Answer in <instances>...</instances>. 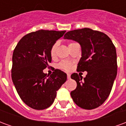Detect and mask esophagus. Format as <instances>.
Returning a JSON list of instances; mask_svg holds the SVG:
<instances>
[{
	"label": "esophagus",
	"instance_id": "34e87169",
	"mask_svg": "<svg viewBox=\"0 0 126 126\" xmlns=\"http://www.w3.org/2000/svg\"><path fill=\"white\" fill-rule=\"evenodd\" d=\"M67 78H68V79H69V78H70V77H71V75H70L69 74H67Z\"/></svg>",
	"mask_w": 126,
	"mask_h": 126
}]
</instances>
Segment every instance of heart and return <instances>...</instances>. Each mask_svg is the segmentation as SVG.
Listing matches in <instances>:
<instances>
[{"mask_svg":"<svg viewBox=\"0 0 126 126\" xmlns=\"http://www.w3.org/2000/svg\"><path fill=\"white\" fill-rule=\"evenodd\" d=\"M76 42H69L68 44V47L70 48L73 44H76ZM57 47L58 43L56 42L50 48V57L52 58H54L55 57ZM72 65H73V63L70 62V61H61L60 63H59L58 67H59V68L62 69L63 71H71V69H72Z\"/></svg>","mask_w":126,"mask_h":126,"instance_id":"heart-1","label":"heart"}]
</instances>
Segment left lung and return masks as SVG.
Returning <instances> with one entry per match:
<instances>
[{
  "mask_svg": "<svg viewBox=\"0 0 126 126\" xmlns=\"http://www.w3.org/2000/svg\"><path fill=\"white\" fill-rule=\"evenodd\" d=\"M64 38L81 45L82 57L77 71L88 72L83 79L77 73L71 74V79L77 83L76 88L71 92V98L81 108H97L110 94L117 76L115 45L105 33L86 28L67 32Z\"/></svg>",
  "mask_w": 126,
  "mask_h": 126,
  "instance_id": "obj_1",
  "label": "left lung"
}]
</instances>
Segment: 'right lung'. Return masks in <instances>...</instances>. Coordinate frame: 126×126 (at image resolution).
<instances>
[{
    "label": "right lung",
    "instance_id": "right-lung-1",
    "mask_svg": "<svg viewBox=\"0 0 126 126\" xmlns=\"http://www.w3.org/2000/svg\"><path fill=\"white\" fill-rule=\"evenodd\" d=\"M66 31L33 32L23 36L13 54L11 78L23 103L30 107L42 110L52 105L57 91L67 80V75L55 69L47 76L43 69L51 62L50 50Z\"/></svg>",
    "mask_w": 126,
    "mask_h": 126
}]
</instances>
